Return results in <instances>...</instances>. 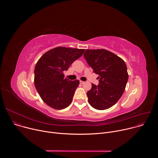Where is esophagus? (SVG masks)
Listing matches in <instances>:
<instances>
[{"instance_id":"esophagus-1","label":"esophagus","mask_w":158,"mask_h":158,"mask_svg":"<svg viewBox=\"0 0 158 158\" xmlns=\"http://www.w3.org/2000/svg\"><path fill=\"white\" fill-rule=\"evenodd\" d=\"M84 82H84V81H80V84H84Z\"/></svg>"}]
</instances>
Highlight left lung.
<instances>
[{
  "label": "left lung",
  "mask_w": 158,
  "mask_h": 158,
  "mask_svg": "<svg viewBox=\"0 0 158 158\" xmlns=\"http://www.w3.org/2000/svg\"><path fill=\"white\" fill-rule=\"evenodd\" d=\"M84 57L99 79V84H92L87 93L89 103L98 110L109 109L124 93L128 80L126 64L121 58L105 49H86Z\"/></svg>",
  "instance_id": "1"
}]
</instances>
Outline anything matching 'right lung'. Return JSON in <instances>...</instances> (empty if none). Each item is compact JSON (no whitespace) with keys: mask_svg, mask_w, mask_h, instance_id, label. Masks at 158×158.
Wrapping results in <instances>:
<instances>
[{"mask_svg":"<svg viewBox=\"0 0 158 158\" xmlns=\"http://www.w3.org/2000/svg\"><path fill=\"white\" fill-rule=\"evenodd\" d=\"M85 49L57 47L45 53L34 69V85L43 101L55 109L68 107L79 81L64 78L63 72L82 56Z\"/></svg>","mask_w":158,"mask_h":158,"instance_id":"right-lung-1","label":"right lung"}]
</instances>
